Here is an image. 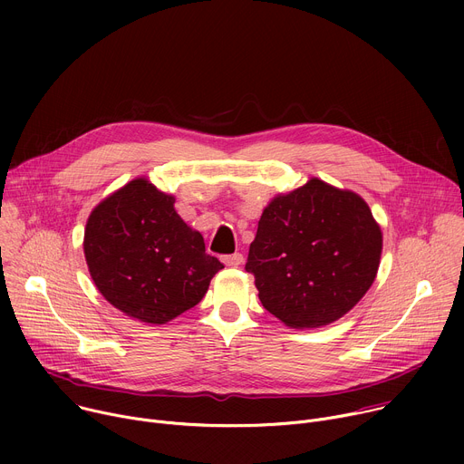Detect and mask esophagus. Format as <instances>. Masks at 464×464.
I'll list each match as a JSON object with an SVG mask.
<instances>
[{
	"mask_svg": "<svg viewBox=\"0 0 464 464\" xmlns=\"http://www.w3.org/2000/svg\"><path fill=\"white\" fill-rule=\"evenodd\" d=\"M222 260H224L226 266H231V268H235V266H240L242 260H244V256H242V253H233V255H227V256H224Z\"/></svg>",
	"mask_w": 464,
	"mask_h": 464,
	"instance_id": "1",
	"label": "esophagus"
}]
</instances>
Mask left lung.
Listing matches in <instances>:
<instances>
[{"mask_svg": "<svg viewBox=\"0 0 464 464\" xmlns=\"http://www.w3.org/2000/svg\"><path fill=\"white\" fill-rule=\"evenodd\" d=\"M382 244L360 194L310 178L264 208L246 272L255 276L262 306L286 326L319 328L367 294Z\"/></svg>", "mask_w": 464, "mask_h": 464, "instance_id": "8db88e82", "label": "left lung"}]
</instances>
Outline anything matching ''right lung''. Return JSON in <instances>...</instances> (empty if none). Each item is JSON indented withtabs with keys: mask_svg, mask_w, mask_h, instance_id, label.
Masks as SVG:
<instances>
[{
	"mask_svg": "<svg viewBox=\"0 0 464 464\" xmlns=\"http://www.w3.org/2000/svg\"><path fill=\"white\" fill-rule=\"evenodd\" d=\"M174 202V194L136 178L97 204L84 229V256L97 290L145 324H165L196 306L224 268Z\"/></svg>",
	"mask_w": 464,
	"mask_h": 464,
	"instance_id": "right-lung-1",
	"label": "right lung"
}]
</instances>
